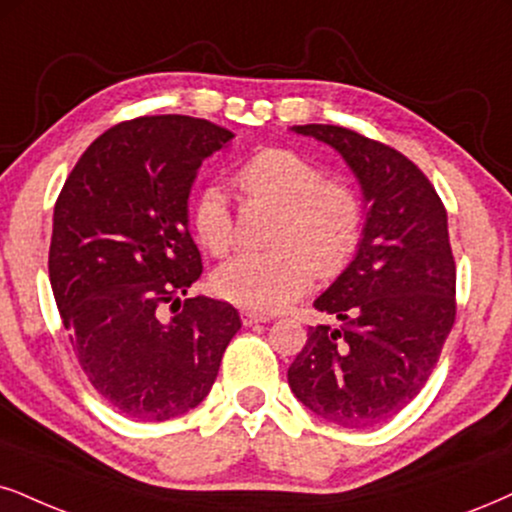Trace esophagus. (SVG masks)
<instances>
[{
  "mask_svg": "<svg viewBox=\"0 0 512 512\" xmlns=\"http://www.w3.org/2000/svg\"><path fill=\"white\" fill-rule=\"evenodd\" d=\"M268 315H258V313H254V311H242V323L246 325V327H251V325H258V323H268Z\"/></svg>",
  "mask_w": 512,
  "mask_h": 512,
  "instance_id": "34e87169",
  "label": "esophagus"
}]
</instances>
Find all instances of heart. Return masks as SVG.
Listing matches in <instances>:
<instances>
[{"mask_svg":"<svg viewBox=\"0 0 512 512\" xmlns=\"http://www.w3.org/2000/svg\"><path fill=\"white\" fill-rule=\"evenodd\" d=\"M237 185L251 199L280 206L275 249L237 254L213 273V289L225 301L258 313H275L306 292L313 270L332 277L349 266L363 235L361 201L342 182L289 149H261L242 163ZM192 232L208 254L223 256L235 242V220L218 185L199 192Z\"/></svg>","mask_w":512,"mask_h":512,"instance_id":"heart-1","label":"heart"}]
</instances>
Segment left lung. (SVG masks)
Returning a JSON list of instances; mask_svg holds the SVG:
<instances>
[{"instance_id": "8db88e82", "label": "left lung", "mask_w": 512, "mask_h": 512, "mask_svg": "<svg viewBox=\"0 0 512 512\" xmlns=\"http://www.w3.org/2000/svg\"><path fill=\"white\" fill-rule=\"evenodd\" d=\"M342 156L363 194L351 263L313 306L339 327H308L287 380L308 410L363 430L406 408L456 320V263L446 208L425 173L387 144L339 125H292Z\"/></svg>"}]
</instances>
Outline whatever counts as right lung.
I'll return each instance as SVG.
<instances>
[{
	"label": "right lung",
	"mask_w": 512,
	"mask_h": 512,
	"mask_svg": "<svg viewBox=\"0 0 512 512\" xmlns=\"http://www.w3.org/2000/svg\"><path fill=\"white\" fill-rule=\"evenodd\" d=\"M232 137L204 118H135L87 147L56 199V306L87 380L128 418L197 408L242 327L227 301L180 299L201 275L189 192Z\"/></svg>",
	"instance_id": "1"
}]
</instances>
